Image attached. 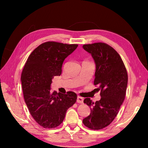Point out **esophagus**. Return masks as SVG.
I'll list each match as a JSON object with an SVG mask.
<instances>
[{"label": "esophagus", "mask_w": 148, "mask_h": 148, "mask_svg": "<svg viewBox=\"0 0 148 148\" xmlns=\"http://www.w3.org/2000/svg\"><path fill=\"white\" fill-rule=\"evenodd\" d=\"M77 102H78V103L82 104L84 102V99L82 98V97H81L77 96Z\"/></svg>", "instance_id": "esophagus-1"}]
</instances>
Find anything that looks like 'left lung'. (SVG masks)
<instances>
[{
    "label": "left lung",
    "instance_id": "8db88e82",
    "mask_svg": "<svg viewBox=\"0 0 148 148\" xmlns=\"http://www.w3.org/2000/svg\"><path fill=\"white\" fill-rule=\"evenodd\" d=\"M83 48L91 55L95 70L94 84L101 90L100 101L86 98L84 102L90 107L91 114L83 119L88 128L99 130L113 121L124 101L128 75L123 62L113 47L105 43L86 44Z\"/></svg>",
    "mask_w": 148,
    "mask_h": 148
}]
</instances>
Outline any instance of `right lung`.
Wrapping results in <instances>:
<instances>
[{"mask_svg": "<svg viewBox=\"0 0 148 148\" xmlns=\"http://www.w3.org/2000/svg\"><path fill=\"white\" fill-rule=\"evenodd\" d=\"M77 47V44L45 42L32 52L25 64L21 77L25 101L32 117L44 128L59 126L67 110L76 101L75 92H51V85L53 77L61 74L64 59Z\"/></svg>", "mask_w": 148, "mask_h": 148, "instance_id": "1", "label": "right lung"}]
</instances>
